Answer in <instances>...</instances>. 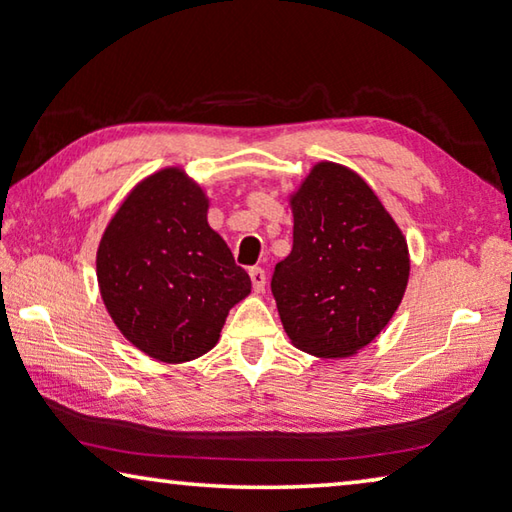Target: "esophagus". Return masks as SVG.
<instances>
[{
    "label": "esophagus",
    "mask_w": 512,
    "mask_h": 512,
    "mask_svg": "<svg viewBox=\"0 0 512 512\" xmlns=\"http://www.w3.org/2000/svg\"><path fill=\"white\" fill-rule=\"evenodd\" d=\"M248 275H250V282H253V289H255L257 293H262L264 287H266V273H264L259 266H253V268H250V271H248Z\"/></svg>",
    "instance_id": "obj_1"
}]
</instances>
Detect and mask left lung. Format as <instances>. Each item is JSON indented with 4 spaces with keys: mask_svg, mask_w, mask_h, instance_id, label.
Returning <instances> with one entry per match:
<instances>
[{
    "mask_svg": "<svg viewBox=\"0 0 512 512\" xmlns=\"http://www.w3.org/2000/svg\"><path fill=\"white\" fill-rule=\"evenodd\" d=\"M289 205L293 248L271 280L284 332L314 357H352L400 307L406 237L375 189L339 162H316Z\"/></svg>",
    "mask_w": 512,
    "mask_h": 512,
    "instance_id": "obj_1",
    "label": "left lung"
}]
</instances>
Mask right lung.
<instances>
[{
  "mask_svg": "<svg viewBox=\"0 0 512 512\" xmlns=\"http://www.w3.org/2000/svg\"><path fill=\"white\" fill-rule=\"evenodd\" d=\"M210 198L183 167L142 178L97 248V282L112 323L146 357L187 363L219 343L253 284L207 223Z\"/></svg>",
  "mask_w": 512,
  "mask_h": 512,
  "instance_id": "1",
  "label": "right lung"
}]
</instances>
